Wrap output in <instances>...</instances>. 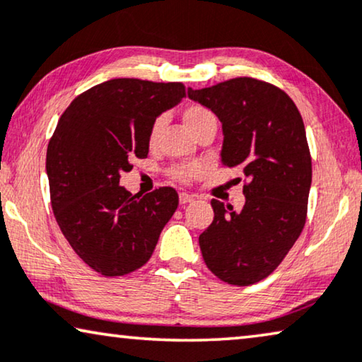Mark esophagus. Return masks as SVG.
Wrapping results in <instances>:
<instances>
[{"instance_id":"1","label":"esophagus","mask_w":362,"mask_h":362,"mask_svg":"<svg viewBox=\"0 0 362 362\" xmlns=\"http://www.w3.org/2000/svg\"><path fill=\"white\" fill-rule=\"evenodd\" d=\"M179 202H180V205L183 206V205H187V203H192L193 197L188 195V193H185V192H182L179 195Z\"/></svg>"}]
</instances>
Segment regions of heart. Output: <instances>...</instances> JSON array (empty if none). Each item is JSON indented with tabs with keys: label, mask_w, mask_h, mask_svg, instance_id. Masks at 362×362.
Segmentation results:
<instances>
[{
	"label": "heart",
	"mask_w": 362,
	"mask_h": 362,
	"mask_svg": "<svg viewBox=\"0 0 362 362\" xmlns=\"http://www.w3.org/2000/svg\"><path fill=\"white\" fill-rule=\"evenodd\" d=\"M183 123L188 128V131L192 132L193 136L197 134L198 131L202 128H205L206 124L210 123H216L215 116L208 108L202 105H190L187 106L185 110H183ZM162 126H164V119L159 118L154 121V124L151 126V131H149V141L154 142L157 139V136H159V132L162 131ZM195 174V170L190 169V167H174V169L170 170V175L174 177L177 180H188L190 177Z\"/></svg>",
	"instance_id": "heart-1"
}]
</instances>
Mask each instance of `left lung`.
Segmentation results:
<instances>
[{"label":"left lung","mask_w":362,"mask_h":362,"mask_svg":"<svg viewBox=\"0 0 362 362\" xmlns=\"http://www.w3.org/2000/svg\"><path fill=\"white\" fill-rule=\"evenodd\" d=\"M188 98L221 121V164L249 179L241 211L211 200L215 218L198 238L203 259L223 282L252 285L284 261L307 220L312 157L303 119L285 91L251 77L188 88Z\"/></svg>","instance_id":"left-lung-1"}]
</instances>
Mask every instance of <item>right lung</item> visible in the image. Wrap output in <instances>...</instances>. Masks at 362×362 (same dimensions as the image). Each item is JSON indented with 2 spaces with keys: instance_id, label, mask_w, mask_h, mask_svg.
Here are the masks:
<instances>
[{
  "instance_id": "1",
  "label": "right lung",
  "mask_w": 362,
  "mask_h": 362,
  "mask_svg": "<svg viewBox=\"0 0 362 362\" xmlns=\"http://www.w3.org/2000/svg\"><path fill=\"white\" fill-rule=\"evenodd\" d=\"M185 96L182 83L113 78L78 95L60 116L47 146L45 170L60 231L101 276L144 266L179 206L172 187L144 197L119 185L132 157L149 152L156 118Z\"/></svg>"
}]
</instances>
